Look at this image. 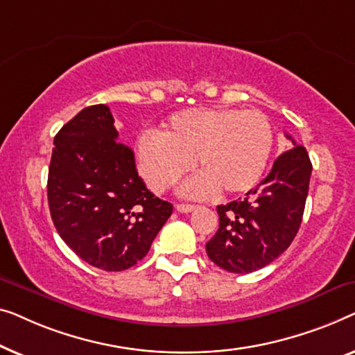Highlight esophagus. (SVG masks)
<instances>
[{"label": "esophagus", "instance_id": "obj_1", "mask_svg": "<svg viewBox=\"0 0 355 355\" xmlns=\"http://www.w3.org/2000/svg\"><path fill=\"white\" fill-rule=\"evenodd\" d=\"M194 209H196V206H194V204H177V211L178 212L188 214V212L194 211Z\"/></svg>", "mask_w": 355, "mask_h": 355}]
</instances>
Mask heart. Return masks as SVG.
I'll return each mask as SVG.
<instances>
[{"label": "heart", "mask_w": 355, "mask_h": 355, "mask_svg": "<svg viewBox=\"0 0 355 355\" xmlns=\"http://www.w3.org/2000/svg\"><path fill=\"white\" fill-rule=\"evenodd\" d=\"M272 146L273 130L262 112L198 107L173 114L157 135H141L135 156L154 191L178 182L193 159L199 173L182 184L183 194H238L259 182Z\"/></svg>", "instance_id": "1"}]
</instances>
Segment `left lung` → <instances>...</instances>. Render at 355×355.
Wrapping results in <instances>:
<instances>
[{"mask_svg":"<svg viewBox=\"0 0 355 355\" xmlns=\"http://www.w3.org/2000/svg\"><path fill=\"white\" fill-rule=\"evenodd\" d=\"M279 154L257 188L217 206L218 230L206 243L211 261L232 273H251L286 251L301 227L311 182L312 162L306 148Z\"/></svg>","mask_w":355,"mask_h":355,"instance_id":"1","label":"left lung"}]
</instances>
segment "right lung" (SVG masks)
<instances>
[{"label":"right lung","mask_w":355,"mask_h":355,"mask_svg":"<svg viewBox=\"0 0 355 355\" xmlns=\"http://www.w3.org/2000/svg\"><path fill=\"white\" fill-rule=\"evenodd\" d=\"M106 104L85 107L54 137L48 204L62 241L106 272L133 267L172 216L138 175L135 154L117 141Z\"/></svg>","instance_id":"right-lung-1"}]
</instances>
